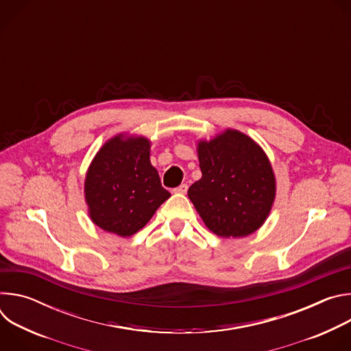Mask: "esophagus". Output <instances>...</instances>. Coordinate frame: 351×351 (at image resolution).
<instances>
[{
    "instance_id": "esophagus-1",
    "label": "esophagus",
    "mask_w": 351,
    "mask_h": 351,
    "mask_svg": "<svg viewBox=\"0 0 351 351\" xmlns=\"http://www.w3.org/2000/svg\"><path fill=\"white\" fill-rule=\"evenodd\" d=\"M186 191H187V184L186 183H183V184L178 186L176 189H173V193H178V194H186Z\"/></svg>"
}]
</instances>
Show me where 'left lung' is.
Returning <instances> with one entry per match:
<instances>
[{
    "instance_id": "1",
    "label": "left lung",
    "mask_w": 351,
    "mask_h": 351,
    "mask_svg": "<svg viewBox=\"0 0 351 351\" xmlns=\"http://www.w3.org/2000/svg\"><path fill=\"white\" fill-rule=\"evenodd\" d=\"M197 156L203 176L187 194L206 226L225 239L258 230L276 195L275 173L261 145L226 129L210 140H198Z\"/></svg>"
}]
</instances>
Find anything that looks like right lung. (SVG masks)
<instances>
[{
  "instance_id": "1",
  "label": "right lung",
  "mask_w": 351,
  "mask_h": 351,
  "mask_svg": "<svg viewBox=\"0 0 351 351\" xmlns=\"http://www.w3.org/2000/svg\"><path fill=\"white\" fill-rule=\"evenodd\" d=\"M152 141L119 133L93 158L84 179L88 217L98 228L129 237L153 218L171 197L149 162Z\"/></svg>"
}]
</instances>
